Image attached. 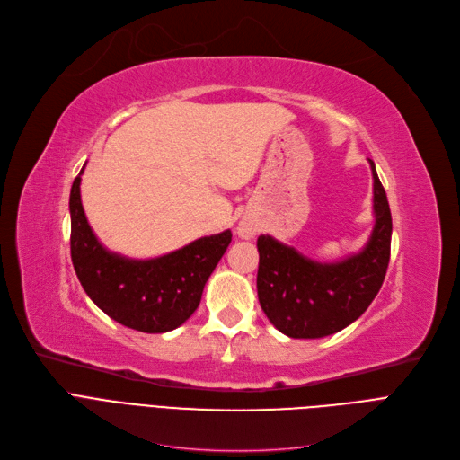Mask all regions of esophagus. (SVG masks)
I'll list each match as a JSON object with an SVG mask.
<instances>
[{"label": "esophagus", "instance_id": "obj_1", "mask_svg": "<svg viewBox=\"0 0 460 460\" xmlns=\"http://www.w3.org/2000/svg\"><path fill=\"white\" fill-rule=\"evenodd\" d=\"M255 228H252L251 225H247V223H242L240 225V228H237V234H240L242 237H245V240H249V237H252V235H255Z\"/></svg>", "mask_w": 460, "mask_h": 460}]
</instances>
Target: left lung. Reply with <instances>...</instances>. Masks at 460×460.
<instances>
[{
  "label": "left lung",
  "mask_w": 460,
  "mask_h": 460,
  "mask_svg": "<svg viewBox=\"0 0 460 460\" xmlns=\"http://www.w3.org/2000/svg\"><path fill=\"white\" fill-rule=\"evenodd\" d=\"M373 172L375 226L367 245L337 262L312 261L272 235H259V303L272 325L291 339H320L356 322L369 308L390 262L392 215Z\"/></svg>",
  "instance_id": "1"
}]
</instances>
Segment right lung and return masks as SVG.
Listing matches in <instances>:
<instances>
[{
    "label": "right lung",
    "instance_id": "add662e5",
    "mask_svg": "<svg viewBox=\"0 0 460 460\" xmlns=\"http://www.w3.org/2000/svg\"><path fill=\"white\" fill-rule=\"evenodd\" d=\"M70 190V252L79 283L106 315L142 332H167L196 312L205 283L232 242L225 230L169 252L135 261L102 247L93 234L82 205L79 182Z\"/></svg>",
    "mask_w": 460,
    "mask_h": 460
}]
</instances>
